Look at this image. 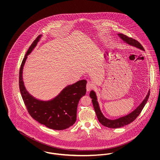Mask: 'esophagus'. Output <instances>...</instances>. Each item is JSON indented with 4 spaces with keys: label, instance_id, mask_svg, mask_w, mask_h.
Listing matches in <instances>:
<instances>
[{
    "label": "esophagus",
    "instance_id": "1",
    "mask_svg": "<svg viewBox=\"0 0 160 160\" xmlns=\"http://www.w3.org/2000/svg\"><path fill=\"white\" fill-rule=\"evenodd\" d=\"M93 88V84L91 83L90 82H88L86 84V89L87 92L90 91Z\"/></svg>",
    "mask_w": 160,
    "mask_h": 160
}]
</instances>
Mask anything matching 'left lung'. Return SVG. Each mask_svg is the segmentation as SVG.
Segmentation results:
<instances>
[{
	"instance_id": "8db88e82",
	"label": "left lung",
	"mask_w": 160,
	"mask_h": 160,
	"mask_svg": "<svg viewBox=\"0 0 160 160\" xmlns=\"http://www.w3.org/2000/svg\"><path fill=\"white\" fill-rule=\"evenodd\" d=\"M118 35L125 42L127 43L128 44H129L130 46L136 47L140 50H145L143 46H142L141 44L138 41H137V40H136L133 38H129L127 35H123L122 33H119ZM149 93H150V91H149L144 100L134 111H132L131 113H130L129 114H127L125 116H122L121 118H119L118 119H114V120H111V119H107L102 113V112L100 110V108H99V104L97 101V97L95 92L93 91H91L90 92L89 95H90V97L92 98V101L93 108H94L95 113L97 114V118H98L99 122L102 125H104V127H108V128H118L122 127L125 125H128L130 123L133 122L137 118V116L140 114L142 110H143V107H145V104L149 97Z\"/></svg>"
}]
</instances>
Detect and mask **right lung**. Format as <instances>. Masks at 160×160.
<instances>
[{
	"label": "right lung",
	"mask_w": 160,
	"mask_h": 160,
	"mask_svg": "<svg viewBox=\"0 0 160 160\" xmlns=\"http://www.w3.org/2000/svg\"><path fill=\"white\" fill-rule=\"evenodd\" d=\"M41 37V35L33 42L22 61L19 72L20 91L29 113L35 120L50 129H67L76 121L77 106L80 99L86 94L87 81L82 80L68 85L58 95L48 101L36 99L31 95L23 82V67L28 56L37 45Z\"/></svg>",
	"instance_id": "right-lung-1"
}]
</instances>
